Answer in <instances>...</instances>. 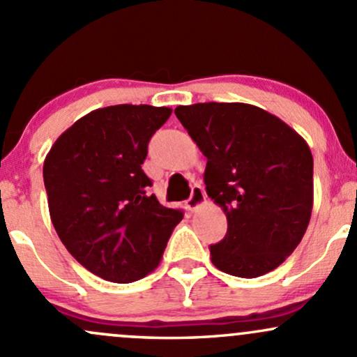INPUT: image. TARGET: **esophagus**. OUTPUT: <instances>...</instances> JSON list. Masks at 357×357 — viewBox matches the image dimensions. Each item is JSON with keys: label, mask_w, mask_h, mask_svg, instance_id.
Returning <instances> with one entry per match:
<instances>
[{"label": "esophagus", "mask_w": 357, "mask_h": 357, "mask_svg": "<svg viewBox=\"0 0 357 357\" xmlns=\"http://www.w3.org/2000/svg\"><path fill=\"white\" fill-rule=\"evenodd\" d=\"M205 203H206L205 190H203L199 185H195L193 190H191V197L186 199V206L191 211H195V210H198L202 205H205Z\"/></svg>", "instance_id": "34e87169"}]
</instances>
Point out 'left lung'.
<instances>
[{
	"mask_svg": "<svg viewBox=\"0 0 357 357\" xmlns=\"http://www.w3.org/2000/svg\"><path fill=\"white\" fill-rule=\"evenodd\" d=\"M176 116L206 158V195L227 215L210 245L215 268L257 278L281 264L305 236L313 206V158L289 125L248 103H197Z\"/></svg>",
	"mask_w": 357,
	"mask_h": 357,
	"instance_id": "1",
	"label": "left lung"
}]
</instances>
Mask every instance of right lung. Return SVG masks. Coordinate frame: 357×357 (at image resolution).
I'll return each instance as SVG.
<instances>
[{
    "instance_id": "obj_1",
    "label": "right lung",
    "mask_w": 357,
    "mask_h": 357,
    "mask_svg": "<svg viewBox=\"0 0 357 357\" xmlns=\"http://www.w3.org/2000/svg\"><path fill=\"white\" fill-rule=\"evenodd\" d=\"M171 108L115 105L69 127L44 160L50 220L70 256L113 283H132L159 266L183 211L151 193L142 171L151 137Z\"/></svg>"
}]
</instances>
